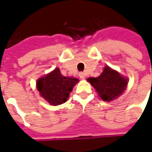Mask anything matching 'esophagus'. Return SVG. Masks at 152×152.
<instances>
[{
  "label": "esophagus",
  "instance_id": "34e87169",
  "mask_svg": "<svg viewBox=\"0 0 152 152\" xmlns=\"http://www.w3.org/2000/svg\"><path fill=\"white\" fill-rule=\"evenodd\" d=\"M79 76H80V78L82 79V80H84V79H85V77H86V76H85V73H83V72L79 73Z\"/></svg>",
  "mask_w": 152,
  "mask_h": 152
}]
</instances>
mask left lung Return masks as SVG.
Instances as JSON below:
<instances>
[{"label":"left lung","mask_w":152,"mask_h":152,"mask_svg":"<svg viewBox=\"0 0 152 152\" xmlns=\"http://www.w3.org/2000/svg\"><path fill=\"white\" fill-rule=\"evenodd\" d=\"M87 81L94 87L102 100L111 102L122 95L127 87L129 80L118 71L106 66L100 76L90 77Z\"/></svg>","instance_id":"1"}]
</instances>
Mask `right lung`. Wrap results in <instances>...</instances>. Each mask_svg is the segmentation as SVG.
Listing matches in <instances>:
<instances>
[{"label":"right lung","instance_id":"1","mask_svg":"<svg viewBox=\"0 0 152 152\" xmlns=\"http://www.w3.org/2000/svg\"><path fill=\"white\" fill-rule=\"evenodd\" d=\"M79 81L77 78L64 76L59 68L40 77L36 86L41 97L50 105L57 106L66 102L73 87Z\"/></svg>","mask_w":152,"mask_h":152}]
</instances>
